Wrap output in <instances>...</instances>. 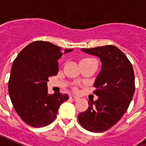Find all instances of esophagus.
<instances>
[{
    "label": "esophagus",
    "instance_id": "1",
    "mask_svg": "<svg viewBox=\"0 0 146 146\" xmlns=\"http://www.w3.org/2000/svg\"><path fill=\"white\" fill-rule=\"evenodd\" d=\"M70 99L71 100H73V101H76V100H79V98L77 96H75L73 95H70Z\"/></svg>",
    "mask_w": 146,
    "mask_h": 146
}]
</instances>
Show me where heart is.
<instances>
[{
    "label": "heart",
    "instance_id": "obj_1",
    "mask_svg": "<svg viewBox=\"0 0 146 146\" xmlns=\"http://www.w3.org/2000/svg\"><path fill=\"white\" fill-rule=\"evenodd\" d=\"M88 59H90V58H85V59H83V60H88Z\"/></svg>",
    "mask_w": 146,
    "mask_h": 146
}]
</instances>
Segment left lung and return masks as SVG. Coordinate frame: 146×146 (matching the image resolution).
<instances>
[{
    "mask_svg": "<svg viewBox=\"0 0 146 146\" xmlns=\"http://www.w3.org/2000/svg\"><path fill=\"white\" fill-rule=\"evenodd\" d=\"M100 57L102 68L94 83L98 100L88 102L87 110L78 115L85 129L103 132L113 126L126 112L135 92L132 63L119 49L113 45L81 49Z\"/></svg>",
    "mask_w": 146,
    "mask_h": 146,
    "instance_id": "left-lung-1",
    "label": "left lung"
}]
</instances>
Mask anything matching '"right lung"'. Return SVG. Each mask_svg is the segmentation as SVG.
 Returning a JSON list of instances; mask_svg holds the SVG:
<instances>
[{
    "label": "right lung",
    "instance_id": "1",
    "mask_svg": "<svg viewBox=\"0 0 146 146\" xmlns=\"http://www.w3.org/2000/svg\"><path fill=\"white\" fill-rule=\"evenodd\" d=\"M73 50H65L64 53ZM61 47L46 41L28 44L13 62L8 92L14 110L24 122L43 127L53 122L60 106L69 99L67 94H48L49 76L58 73Z\"/></svg>",
    "mask_w": 146,
    "mask_h": 146
}]
</instances>
